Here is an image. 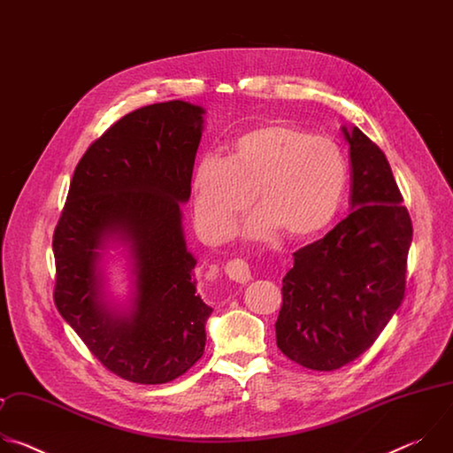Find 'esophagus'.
Segmentation results:
<instances>
[{
    "label": "esophagus",
    "instance_id": "1",
    "mask_svg": "<svg viewBox=\"0 0 453 453\" xmlns=\"http://www.w3.org/2000/svg\"><path fill=\"white\" fill-rule=\"evenodd\" d=\"M224 271H226L227 278H229V280H233V281H236V283H247V281H250V280H252V276H250V269H249L247 262L238 260V257H236V260L227 262V264H226V267H224Z\"/></svg>",
    "mask_w": 453,
    "mask_h": 453
}]
</instances>
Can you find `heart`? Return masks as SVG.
Instances as JSON below:
<instances>
[{"label":"heart","mask_w":453,"mask_h":453,"mask_svg":"<svg viewBox=\"0 0 453 453\" xmlns=\"http://www.w3.org/2000/svg\"><path fill=\"white\" fill-rule=\"evenodd\" d=\"M346 182L348 165L335 142L271 121L240 134L227 161L208 154L197 163L193 219L206 240H227L256 193L262 210L247 224L249 238L265 240L280 229L288 240H310L335 219Z\"/></svg>","instance_id":"obj_1"}]
</instances>
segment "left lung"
Returning <instances> with one entry per match:
<instances>
[{
    "label": "left lung",
    "mask_w": 453,
    "mask_h": 453,
    "mask_svg": "<svg viewBox=\"0 0 453 453\" xmlns=\"http://www.w3.org/2000/svg\"><path fill=\"white\" fill-rule=\"evenodd\" d=\"M342 131L351 157V213L294 252L276 320L281 353L313 371L339 369L374 344L405 297L412 242L385 154L358 127Z\"/></svg>",
    "instance_id": "obj_1"
}]
</instances>
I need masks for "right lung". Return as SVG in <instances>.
<instances>
[{"label": "right lung", "instance_id": "1", "mask_svg": "<svg viewBox=\"0 0 453 453\" xmlns=\"http://www.w3.org/2000/svg\"><path fill=\"white\" fill-rule=\"evenodd\" d=\"M203 114L172 100L112 123L79 161L53 231L58 313L105 369L134 383L172 381L204 353L213 310L196 294L179 208L191 193ZM112 235L135 260V306L123 316L103 303L96 267V249Z\"/></svg>", "mask_w": 453, "mask_h": 453}]
</instances>
